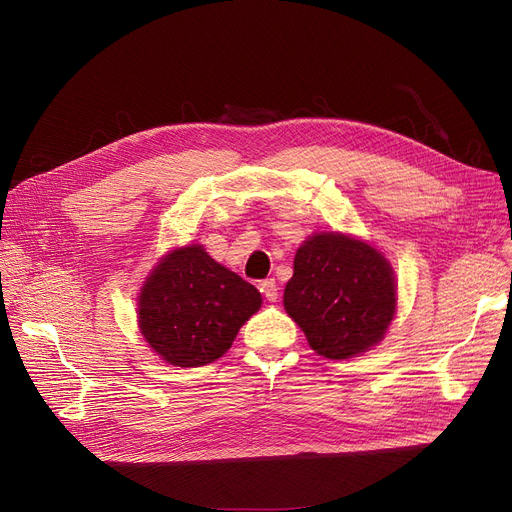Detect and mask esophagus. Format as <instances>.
<instances>
[{"label": "esophagus", "instance_id": "34e87169", "mask_svg": "<svg viewBox=\"0 0 512 512\" xmlns=\"http://www.w3.org/2000/svg\"><path fill=\"white\" fill-rule=\"evenodd\" d=\"M259 286H261V292L265 294V299H267V301H272V303H274V301L278 299V282H276L274 278H267V280H263Z\"/></svg>", "mask_w": 512, "mask_h": 512}]
</instances>
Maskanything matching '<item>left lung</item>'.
Here are the masks:
<instances>
[{
  "instance_id": "left-lung-1",
  "label": "left lung",
  "mask_w": 512,
  "mask_h": 512,
  "mask_svg": "<svg viewBox=\"0 0 512 512\" xmlns=\"http://www.w3.org/2000/svg\"><path fill=\"white\" fill-rule=\"evenodd\" d=\"M284 309L326 359H351L378 344L394 317L390 263L367 242L315 234L294 255Z\"/></svg>"
}]
</instances>
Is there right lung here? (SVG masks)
Listing matches in <instances>:
<instances>
[{
  "instance_id": "right-lung-1",
  "label": "right lung",
  "mask_w": 512,
  "mask_h": 512,
  "mask_svg": "<svg viewBox=\"0 0 512 512\" xmlns=\"http://www.w3.org/2000/svg\"><path fill=\"white\" fill-rule=\"evenodd\" d=\"M259 307L261 294L253 284L193 245L172 251L147 278L139 326L161 359L201 367L228 351Z\"/></svg>"
}]
</instances>
